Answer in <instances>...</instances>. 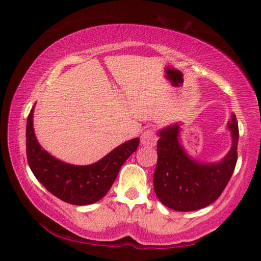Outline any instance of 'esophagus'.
I'll return each instance as SVG.
<instances>
[{
  "label": "esophagus",
  "mask_w": 261,
  "mask_h": 261,
  "mask_svg": "<svg viewBox=\"0 0 261 261\" xmlns=\"http://www.w3.org/2000/svg\"><path fill=\"white\" fill-rule=\"evenodd\" d=\"M156 141H158V136H156L155 130H154L153 127L144 131L143 135H141V144H143L144 146L153 147L156 145Z\"/></svg>",
  "instance_id": "esophagus-1"
}]
</instances>
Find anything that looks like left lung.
Here are the masks:
<instances>
[{
	"instance_id": "obj_1",
	"label": "left lung",
	"mask_w": 261,
	"mask_h": 261,
	"mask_svg": "<svg viewBox=\"0 0 261 261\" xmlns=\"http://www.w3.org/2000/svg\"><path fill=\"white\" fill-rule=\"evenodd\" d=\"M232 146L218 163H201L190 158L179 144V124L159 132L158 162L153 176L155 194L163 205L178 212L197 211L211 205L223 192L237 162L238 123L228 121Z\"/></svg>"
}]
</instances>
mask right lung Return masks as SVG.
Segmentation results:
<instances>
[{
  "instance_id": "1",
  "label": "right lung",
  "mask_w": 261,
  "mask_h": 261,
  "mask_svg": "<svg viewBox=\"0 0 261 261\" xmlns=\"http://www.w3.org/2000/svg\"><path fill=\"white\" fill-rule=\"evenodd\" d=\"M33 110L26 124V155L35 177L50 193L69 204L82 206L99 201L112 188L123 163L137 151L139 139L120 145L93 165H69L51 156L39 145L33 130Z\"/></svg>"
}]
</instances>
